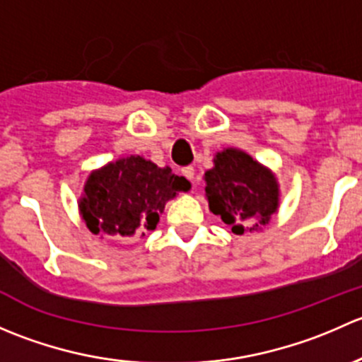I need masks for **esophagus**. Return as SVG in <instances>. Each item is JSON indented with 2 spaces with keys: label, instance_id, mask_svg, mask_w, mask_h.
Returning <instances> with one entry per match:
<instances>
[{
  "label": "esophagus",
  "instance_id": "1",
  "mask_svg": "<svg viewBox=\"0 0 362 362\" xmlns=\"http://www.w3.org/2000/svg\"><path fill=\"white\" fill-rule=\"evenodd\" d=\"M182 175H184L185 178H189V180H194V168L192 166H187L182 170Z\"/></svg>",
  "mask_w": 362,
  "mask_h": 362
}]
</instances>
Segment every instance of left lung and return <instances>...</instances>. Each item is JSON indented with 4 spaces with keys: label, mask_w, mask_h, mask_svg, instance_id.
Masks as SVG:
<instances>
[{
    "label": "left lung",
    "mask_w": 362,
    "mask_h": 362,
    "mask_svg": "<svg viewBox=\"0 0 362 362\" xmlns=\"http://www.w3.org/2000/svg\"><path fill=\"white\" fill-rule=\"evenodd\" d=\"M204 182L208 208L235 235L261 231L279 210V178L245 151L228 147L217 152Z\"/></svg>",
    "instance_id": "left-lung-1"
}]
</instances>
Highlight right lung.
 Masks as SVG:
<instances>
[{"mask_svg": "<svg viewBox=\"0 0 362 362\" xmlns=\"http://www.w3.org/2000/svg\"><path fill=\"white\" fill-rule=\"evenodd\" d=\"M191 182L141 156H127L90 171L78 211L94 235L131 240L154 231L164 204Z\"/></svg>", "mask_w": 362, "mask_h": 362, "instance_id": "right-lung-1", "label": "right lung"}]
</instances>
